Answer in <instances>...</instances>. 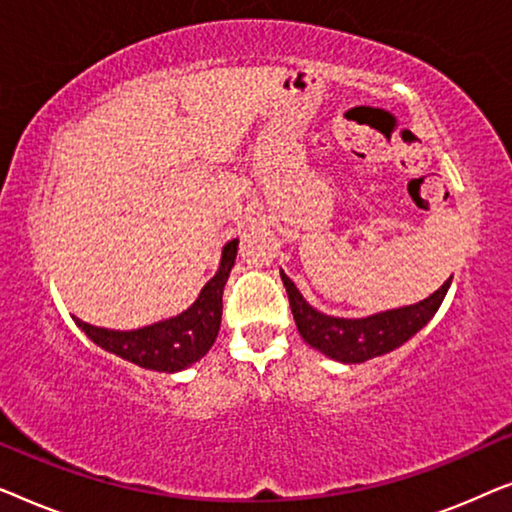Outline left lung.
I'll return each instance as SVG.
<instances>
[{
	"mask_svg": "<svg viewBox=\"0 0 512 512\" xmlns=\"http://www.w3.org/2000/svg\"><path fill=\"white\" fill-rule=\"evenodd\" d=\"M282 282L286 286V293H289V305L293 319H296L298 333L303 335L307 345L319 349L321 354L331 356L335 361L363 363L401 347L419 328H424L426 321L438 312L440 303H443L452 277L436 293H431L429 298L419 300L415 305L380 312L366 319L328 317V314L307 305L296 284L284 272Z\"/></svg>",
	"mask_w": 512,
	"mask_h": 512,
	"instance_id": "left-lung-1",
	"label": "left lung"
}]
</instances>
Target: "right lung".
I'll return each mask as SVG.
<instances>
[{"label": "right lung", "mask_w": 512, "mask_h": 512, "mask_svg": "<svg viewBox=\"0 0 512 512\" xmlns=\"http://www.w3.org/2000/svg\"><path fill=\"white\" fill-rule=\"evenodd\" d=\"M237 256V240L223 247L219 272L209 279L195 303L179 317L158 321V324L137 328V331H109V328L90 326L76 319V326L88 335L95 345L107 352L132 361L135 366L158 373H177L191 363L200 361L214 345L221 326L223 286L228 282L230 268Z\"/></svg>", "instance_id": "right-lung-1"}]
</instances>
